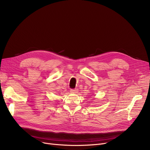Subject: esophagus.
Segmentation results:
<instances>
[{
	"label": "esophagus",
	"instance_id": "1",
	"mask_svg": "<svg viewBox=\"0 0 150 150\" xmlns=\"http://www.w3.org/2000/svg\"><path fill=\"white\" fill-rule=\"evenodd\" d=\"M78 91V89H70V92L71 93H77Z\"/></svg>",
	"mask_w": 150,
	"mask_h": 150
}]
</instances>
